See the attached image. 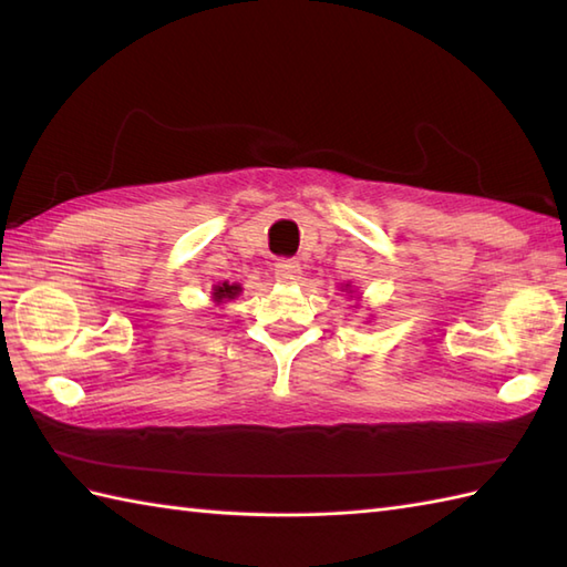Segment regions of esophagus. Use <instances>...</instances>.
<instances>
[{
	"mask_svg": "<svg viewBox=\"0 0 567 567\" xmlns=\"http://www.w3.org/2000/svg\"><path fill=\"white\" fill-rule=\"evenodd\" d=\"M302 277V265L297 260H280L275 262V280L282 285H295Z\"/></svg>",
	"mask_w": 567,
	"mask_h": 567,
	"instance_id": "esophagus-1",
	"label": "esophagus"
}]
</instances>
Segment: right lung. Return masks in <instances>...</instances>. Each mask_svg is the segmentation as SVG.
I'll use <instances>...</instances> for the list:
<instances>
[{
	"label": "right lung",
	"mask_w": 567,
	"mask_h": 567,
	"mask_svg": "<svg viewBox=\"0 0 567 567\" xmlns=\"http://www.w3.org/2000/svg\"><path fill=\"white\" fill-rule=\"evenodd\" d=\"M238 295H240V285H228V282H224V285H216V287H214L212 299H214V305H226L228 299H236Z\"/></svg>",
	"instance_id": "add662e5"
}]
</instances>
